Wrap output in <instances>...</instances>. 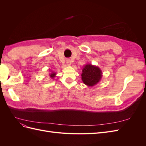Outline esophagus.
<instances>
[{
    "label": "esophagus",
    "instance_id": "obj_1",
    "mask_svg": "<svg viewBox=\"0 0 146 146\" xmlns=\"http://www.w3.org/2000/svg\"><path fill=\"white\" fill-rule=\"evenodd\" d=\"M71 61H70V60L69 59H67L66 60V64H67L68 66H70L71 65Z\"/></svg>",
    "mask_w": 146,
    "mask_h": 146
}]
</instances>
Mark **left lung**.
Listing matches in <instances>:
<instances>
[{"label":"left lung","instance_id":"8db88e82","mask_svg":"<svg viewBox=\"0 0 146 146\" xmlns=\"http://www.w3.org/2000/svg\"><path fill=\"white\" fill-rule=\"evenodd\" d=\"M82 80L88 86L96 85L102 77V72L97 66L91 64L85 65L82 72Z\"/></svg>","mask_w":146,"mask_h":146}]
</instances>
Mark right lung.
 Listing matches in <instances>:
<instances>
[{"mask_svg":"<svg viewBox=\"0 0 146 146\" xmlns=\"http://www.w3.org/2000/svg\"><path fill=\"white\" fill-rule=\"evenodd\" d=\"M50 74H49V76H50V77L51 78H54L55 76H56V72H54V71H53V70H50Z\"/></svg>","mask_w":146,"mask_h":146,"instance_id":"1","label":"right lung"}]
</instances>
